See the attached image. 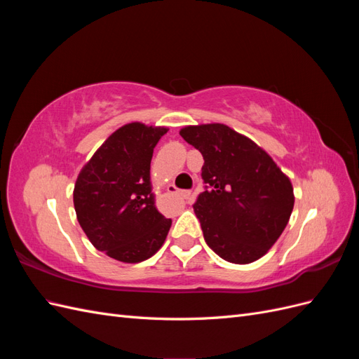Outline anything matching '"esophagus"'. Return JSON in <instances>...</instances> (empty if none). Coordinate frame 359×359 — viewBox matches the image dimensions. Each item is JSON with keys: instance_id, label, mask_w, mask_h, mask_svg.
Segmentation results:
<instances>
[{"instance_id": "34e87169", "label": "esophagus", "mask_w": 359, "mask_h": 359, "mask_svg": "<svg viewBox=\"0 0 359 359\" xmlns=\"http://www.w3.org/2000/svg\"><path fill=\"white\" fill-rule=\"evenodd\" d=\"M168 191L170 194H178V196H181L182 199H191V196H193L191 191H189V190H178L175 186H169Z\"/></svg>"}]
</instances>
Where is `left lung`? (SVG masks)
Returning <instances> with one entry per match:
<instances>
[{
  "label": "left lung",
  "mask_w": 359,
  "mask_h": 359,
  "mask_svg": "<svg viewBox=\"0 0 359 359\" xmlns=\"http://www.w3.org/2000/svg\"><path fill=\"white\" fill-rule=\"evenodd\" d=\"M180 135L205 161V190L193 210L206 244L227 262H255L290 219L295 203L290 180L266 151L224 124L187 126Z\"/></svg>",
  "instance_id": "left-lung-1"
}]
</instances>
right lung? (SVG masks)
<instances>
[{
  "mask_svg": "<svg viewBox=\"0 0 359 359\" xmlns=\"http://www.w3.org/2000/svg\"><path fill=\"white\" fill-rule=\"evenodd\" d=\"M166 127H119L79 172L73 190L78 222L91 244L107 256L137 264L156 255L172 220L156 208L151 158Z\"/></svg>",
  "mask_w": 359,
  "mask_h": 359,
  "instance_id": "add662e5",
  "label": "right lung"
}]
</instances>
